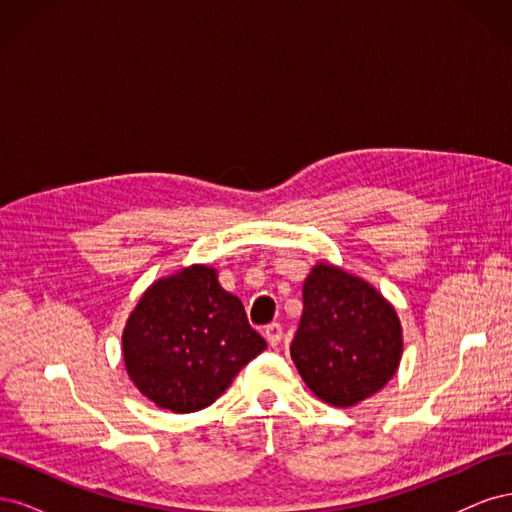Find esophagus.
Returning <instances> with one entry per match:
<instances>
[{
    "mask_svg": "<svg viewBox=\"0 0 512 512\" xmlns=\"http://www.w3.org/2000/svg\"><path fill=\"white\" fill-rule=\"evenodd\" d=\"M265 337H267V342L275 348L277 344L282 342V337H284V329H282V324L280 322H271L269 327H265Z\"/></svg>",
    "mask_w": 512,
    "mask_h": 512,
    "instance_id": "34e87169",
    "label": "esophagus"
}]
</instances>
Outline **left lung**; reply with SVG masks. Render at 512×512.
<instances>
[{
	"mask_svg": "<svg viewBox=\"0 0 512 512\" xmlns=\"http://www.w3.org/2000/svg\"><path fill=\"white\" fill-rule=\"evenodd\" d=\"M404 354L391 301L363 277L318 262L303 284V316L290 356L324 404L352 408L384 389Z\"/></svg>",
	"mask_w": 512,
	"mask_h": 512,
	"instance_id": "8db88e82",
	"label": "left lung"
}]
</instances>
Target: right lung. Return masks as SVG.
<instances>
[{
	"label": "right lung",
	"instance_id": "add662e5",
	"mask_svg": "<svg viewBox=\"0 0 512 512\" xmlns=\"http://www.w3.org/2000/svg\"><path fill=\"white\" fill-rule=\"evenodd\" d=\"M265 348L241 299L226 292L207 265L181 267L153 282L121 335L136 389L175 414L211 406Z\"/></svg>",
	"mask_w": 512,
	"mask_h": 512
}]
</instances>
